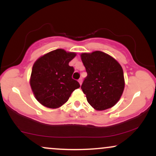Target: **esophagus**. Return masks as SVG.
Instances as JSON below:
<instances>
[{
    "mask_svg": "<svg viewBox=\"0 0 156 156\" xmlns=\"http://www.w3.org/2000/svg\"><path fill=\"white\" fill-rule=\"evenodd\" d=\"M82 81H83V80H82V78H81L78 79V82H79L80 85H81V84H82Z\"/></svg>",
    "mask_w": 156,
    "mask_h": 156,
    "instance_id": "1",
    "label": "esophagus"
}]
</instances>
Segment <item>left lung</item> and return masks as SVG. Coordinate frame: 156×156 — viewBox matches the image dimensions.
Here are the masks:
<instances>
[{
  "instance_id": "obj_1",
  "label": "left lung",
  "mask_w": 156,
  "mask_h": 156,
  "mask_svg": "<svg viewBox=\"0 0 156 156\" xmlns=\"http://www.w3.org/2000/svg\"><path fill=\"white\" fill-rule=\"evenodd\" d=\"M80 57L87 73L81 89L88 103L98 111L112 108L120 99L125 88L121 65L102 51L83 53Z\"/></svg>"
}]
</instances>
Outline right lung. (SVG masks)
Masks as SVG:
<instances>
[{
  "label": "right lung",
  "mask_w": 156,
  "mask_h": 156,
  "mask_svg": "<svg viewBox=\"0 0 156 156\" xmlns=\"http://www.w3.org/2000/svg\"><path fill=\"white\" fill-rule=\"evenodd\" d=\"M76 53L56 49L35 62L32 67L30 85L36 99L44 106L56 108L68 101L80 84L73 79L74 68L69 62Z\"/></svg>",
  "instance_id": "1"
}]
</instances>
